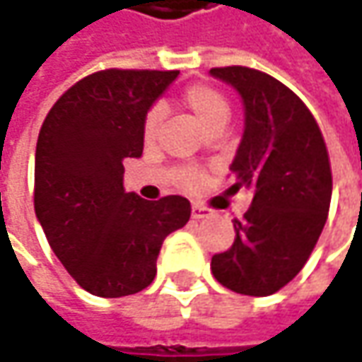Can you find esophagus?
<instances>
[{"mask_svg": "<svg viewBox=\"0 0 362 362\" xmlns=\"http://www.w3.org/2000/svg\"><path fill=\"white\" fill-rule=\"evenodd\" d=\"M209 209L207 207H203L199 203H193V207H191V217L193 219H205V217H209Z\"/></svg>", "mask_w": 362, "mask_h": 362, "instance_id": "1", "label": "esophagus"}]
</instances>
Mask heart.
I'll list each match as a JSON object with an SVG mask.
<instances>
[{
    "instance_id": "obj_1",
    "label": "heart",
    "mask_w": 362,
    "mask_h": 362,
    "mask_svg": "<svg viewBox=\"0 0 362 362\" xmlns=\"http://www.w3.org/2000/svg\"><path fill=\"white\" fill-rule=\"evenodd\" d=\"M183 103L189 110L193 112V117L199 120L205 131H214L217 127H223L228 119H230V103L228 98L216 88L207 86V84H195L189 86L185 94H183ZM160 119H163V108L160 106H153L146 112L145 122H143V136L145 141H153L159 131ZM179 181L183 187H193L199 181V173L195 169H183L179 173Z\"/></svg>"
}]
</instances>
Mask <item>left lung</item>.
<instances>
[{"instance_id": "8db88e82", "label": "left lung", "mask_w": 362, "mask_h": 362, "mask_svg": "<svg viewBox=\"0 0 362 362\" xmlns=\"http://www.w3.org/2000/svg\"><path fill=\"white\" fill-rule=\"evenodd\" d=\"M243 100V136L230 171L231 191L254 193L235 240L211 257L221 286L270 296L298 274L327 223L332 173L313 112L280 80L245 66L211 68Z\"/></svg>"}]
</instances>
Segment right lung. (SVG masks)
I'll use <instances>...</instances> for the list:
<instances>
[{
    "label": "right lung",
    "instance_id": "obj_1",
    "mask_svg": "<svg viewBox=\"0 0 362 362\" xmlns=\"http://www.w3.org/2000/svg\"><path fill=\"white\" fill-rule=\"evenodd\" d=\"M177 70H100L82 78L44 120L34 169L35 217L52 252L86 292L120 298L155 280L160 245L191 205L127 193L122 159L143 155V122Z\"/></svg>",
    "mask_w": 362,
    "mask_h": 362
}]
</instances>
